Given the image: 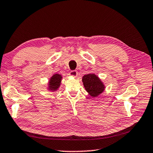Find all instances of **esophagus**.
<instances>
[{"instance_id":"esophagus-1","label":"esophagus","mask_w":153,"mask_h":153,"mask_svg":"<svg viewBox=\"0 0 153 153\" xmlns=\"http://www.w3.org/2000/svg\"><path fill=\"white\" fill-rule=\"evenodd\" d=\"M69 75L74 77H76L77 76V72L76 71V70H72V71L70 72Z\"/></svg>"}]
</instances>
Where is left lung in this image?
<instances>
[{
	"label": "left lung",
	"instance_id": "left-lung-1",
	"mask_svg": "<svg viewBox=\"0 0 153 153\" xmlns=\"http://www.w3.org/2000/svg\"><path fill=\"white\" fill-rule=\"evenodd\" d=\"M82 81L86 91L92 97H97L105 89L103 83L95 74H88L85 75L82 78Z\"/></svg>",
	"mask_w": 153,
	"mask_h": 153
}]
</instances>
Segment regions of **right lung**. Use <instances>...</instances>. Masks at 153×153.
Instances as JSON below:
<instances>
[{"instance_id": "1", "label": "right lung", "mask_w": 153, "mask_h": 153, "mask_svg": "<svg viewBox=\"0 0 153 153\" xmlns=\"http://www.w3.org/2000/svg\"><path fill=\"white\" fill-rule=\"evenodd\" d=\"M62 76L60 74H56L50 78L48 83V90L51 91H56L60 87Z\"/></svg>"}]
</instances>
